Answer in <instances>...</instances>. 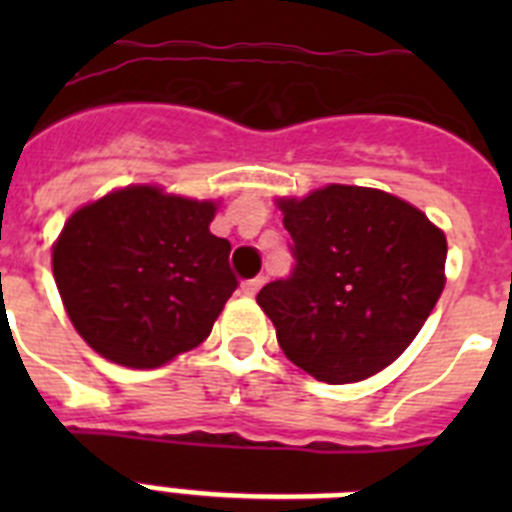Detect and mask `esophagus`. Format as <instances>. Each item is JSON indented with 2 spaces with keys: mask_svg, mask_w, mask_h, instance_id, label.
<instances>
[{
  "mask_svg": "<svg viewBox=\"0 0 512 512\" xmlns=\"http://www.w3.org/2000/svg\"><path fill=\"white\" fill-rule=\"evenodd\" d=\"M264 282L266 279L264 277H256V279H248V282H243V295H248V297H253L256 295V292H259L261 287H264Z\"/></svg>",
  "mask_w": 512,
  "mask_h": 512,
  "instance_id": "1",
  "label": "esophagus"
}]
</instances>
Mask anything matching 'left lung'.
<instances>
[{
	"instance_id": "left-lung-1",
	"label": "left lung",
	"mask_w": 512,
	"mask_h": 512,
	"mask_svg": "<svg viewBox=\"0 0 512 512\" xmlns=\"http://www.w3.org/2000/svg\"><path fill=\"white\" fill-rule=\"evenodd\" d=\"M295 269L256 302L318 382H361L413 343L443 292L446 235L395 194L328 184L279 200Z\"/></svg>"
}]
</instances>
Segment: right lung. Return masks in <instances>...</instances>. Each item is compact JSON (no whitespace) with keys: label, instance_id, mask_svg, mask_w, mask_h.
I'll list each match as a JSON object with an SVG mask.
<instances>
[{"label":"right lung","instance_id":"right-lung-1","mask_svg":"<svg viewBox=\"0 0 512 512\" xmlns=\"http://www.w3.org/2000/svg\"><path fill=\"white\" fill-rule=\"evenodd\" d=\"M215 202L125 187L84 205L53 246L71 323L115 364L156 369L192 351L238 287L230 243L210 233Z\"/></svg>","mask_w":512,"mask_h":512}]
</instances>
